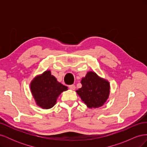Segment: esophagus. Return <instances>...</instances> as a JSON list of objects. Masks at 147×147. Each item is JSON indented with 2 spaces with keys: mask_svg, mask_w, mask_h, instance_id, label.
Segmentation results:
<instances>
[{
  "mask_svg": "<svg viewBox=\"0 0 147 147\" xmlns=\"http://www.w3.org/2000/svg\"><path fill=\"white\" fill-rule=\"evenodd\" d=\"M69 88L70 89V90H74L75 89V86L74 85V84H72V85H69Z\"/></svg>",
  "mask_w": 147,
  "mask_h": 147,
  "instance_id": "esophagus-1",
  "label": "esophagus"
}]
</instances>
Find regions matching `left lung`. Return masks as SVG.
<instances>
[{
	"mask_svg": "<svg viewBox=\"0 0 147 147\" xmlns=\"http://www.w3.org/2000/svg\"><path fill=\"white\" fill-rule=\"evenodd\" d=\"M82 86L76 91L88 108L100 107L107 100L110 86L107 80L101 78L92 71H89L81 80Z\"/></svg>",
	"mask_w": 147,
	"mask_h": 147,
	"instance_id": "8db88e82",
	"label": "left lung"
}]
</instances>
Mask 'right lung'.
Segmentation results:
<instances>
[{
  "label": "right lung",
  "instance_id": "add662e5",
  "mask_svg": "<svg viewBox=\"0 0 147 147\" xmlns=\"http://www.w3.org/2000/svg\"><path fill=\"white\" fill-rule=\"evenodd\" d=\"M67 87L57 82L50 70L35 76L30 83V90L36 104L43 109L54 106L59 95Z\"/></svg>",
  "mask_w": 147,
  "mask_h": 147
}]
</instances>
